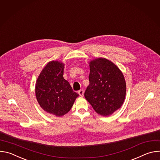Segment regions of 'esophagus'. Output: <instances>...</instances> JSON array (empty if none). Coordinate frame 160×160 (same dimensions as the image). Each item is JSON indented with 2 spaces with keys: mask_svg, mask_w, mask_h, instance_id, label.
<instances>
[{
  "mask_svg": "<svg viewBox=\"0 0 160 160\" xmlns=\"http://www.w3.org/2000/svg\"><path fill=\"white\" fill-rule=\"evenodd\" d=\"M78 94L81 96V97H83V94H84V91L83 90H80L78 92Z\"/></svg>",
  "mask_w": 160,
  "mask_h": 160,
  "instance_id": "1",
  "label": "esophagus"
}]
</instances>
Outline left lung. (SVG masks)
Wrapping results in <instances>:
<instances>
[{"label":"left lung","instance_id":"left-lung-1","mask_svg":"<svg viewBox=\"0 0 160 160\" xmlns=\"http://www.w3.org/2000/svg\"><path fill=\"white\" fill-rule=\"evenodd\" d=\"M88 64L90 83L84 96L98 114L108 117L125 101V79L119 68L106 58H96Z\"/></svg>","mask_w":160,"mask_h":160}]
</instances>
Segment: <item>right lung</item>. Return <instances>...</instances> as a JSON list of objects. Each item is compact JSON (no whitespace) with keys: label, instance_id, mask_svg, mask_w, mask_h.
Here are the masks:
<instances>
[{"label":"right lung","instance_id":"right-lung-1","mask_svg":"<svg viewBox=\"0 0 160 160\" xmlns=\"http://www.w3.org/2000/svg\"><path fill=\"white\" fill-rule=\"evenodd\" d=\"M64 64L49 62L40 72L35 84V96L40 106L47 112L62 117L68 112L78 94L63 77Z\"/></svg>","mask_w":160,"mask_h":160}]
</instances>
